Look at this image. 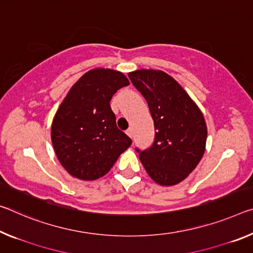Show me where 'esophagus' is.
Instances as JSON below:
<instances>
[{
	"label": "esophagus",
	"instance_id": "1",
	"mask_svg": "<svg viewBox=\"0 0 253 253\" xmlns=\"http://www.w3.org/2000/svg\"><path fill=\"white\" fill-rule=\"evenodd\" d=\"M126 134L131 138L133 137V129H131V128H128V129L126 130Z\"/></svg>",
	"mask_w": 253,
	"mask_h": 253
}]
</instances>
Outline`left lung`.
Wrapping results in <instances>:
<instances>
[{
  "instance_id": "8db88e82",
  "label": "left lung",
  "mask_w": 253,
  "mask_h": 253,
  "mask_svg": "<svg viewBox=\"0 0 253 253\" xmlns=\"http://www.w3.org/2000/svg\"><path fill=\"white\" fill-rule=\"evenodd\" d=\"M131 83L145 98L154 122L155 138L139 152L147 174L161 186H173L186 179L202 160L206 148L207 126L198 106L183 87L160 70L128 73Z\"/></svg>"
}]
</instances>
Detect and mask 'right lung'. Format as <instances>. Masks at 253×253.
I'll return each mask as SVG.
<instances>
[{
    "mask_svg": "<svg viewBox=\"0 0 253 253\" xmlns=\"http://www.w3.org/2000/svg\"><path fill=\"white\" fill-rule=\"evenodd\" d=\"M129 81L122 72L94 69L71 87L51 123L56 156L72 177L91 181L110 171L131 139L118 129L110 100Z\"/></svg>",
    "mask_w": 253,
    "mask_h": 253,
    "instance_id": "right-lung-1",
    "label": "right lung"
}]
</instances>
